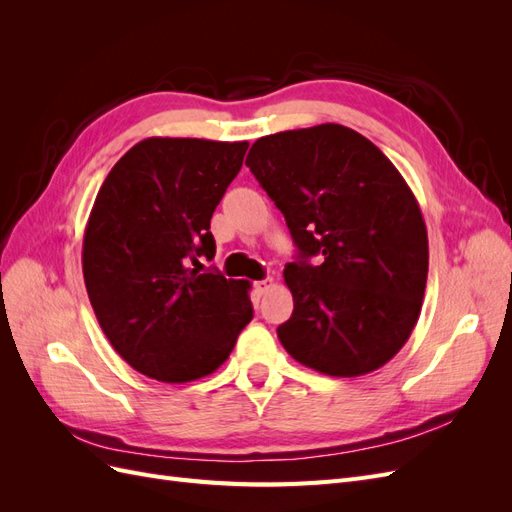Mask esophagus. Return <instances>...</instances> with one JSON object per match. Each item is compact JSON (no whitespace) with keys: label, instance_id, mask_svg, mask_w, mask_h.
<instances>
[{"label":"esophagus","instance_id":"34e87169","mask_svg":"<svg viewBox=\"0 0 512 512\" xmlns=\"http://www.w3.org/2000/svg\"><path fill=\"white\" fill-rule=\"evenodd\" d=\"M254 288H256V292H258V294H265V292H269V290L273 288V277H265V280L256 282V284H254Z\"/></svg>","mask_w":512,"mask_h":512}]
</instances>
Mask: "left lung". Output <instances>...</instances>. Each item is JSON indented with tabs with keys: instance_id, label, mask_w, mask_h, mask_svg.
Masks as SVG:
<instances>
[{
	"instance_id": "obj_1",
	"label": "left lung",
	"mask_w": 512,
	"mask_h": 512,
	"mask_svg": "<svg viewBox=\"0 0 512 512\" xmlns=\"http://www.w3.org/2000/svg\"><path fill=\"white\" fill-rule=\"evenodd\" d=\"M245 164L299 247L284 269L294 301L277 327L286 352L335 378L389 363L421 314L429 267L425 220L406 179L339 123L262 136Z\"/></svg>"
}]
</instances>
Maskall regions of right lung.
I'll return each mask as SVG.
<instances>
[{
	"label": "right lung",
	"instance_id": "right-lung-1",
	"mask_svg": "<svg viewBox=\"0 0 512 512\" xmlns=\"http://www.w3.org/2000/svg\"><path fill=\"white\" fill-rule=\"evenodd\" d=\"M247 141L151 136L104 179L83 237V277L108 342L141 374L181 384L213 374L252 320V284L200 273L211 215ZM197 269L194 270L193 267Z\"/></svg>",
	"mask_w": 512,
	"mask_h": 512
}]
</instances>
